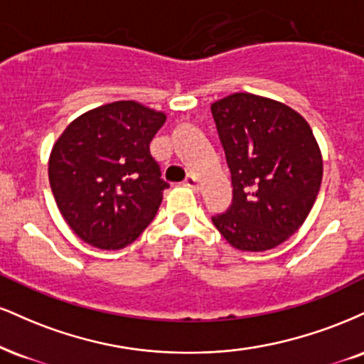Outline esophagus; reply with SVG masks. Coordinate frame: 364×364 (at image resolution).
Returning a JSON list of instances; mask_svg holds the SVG:
<instances>
[{
    "label": "esophagus",
    "mask_w": 364,
    "mask_h": 364,
    "mask_svg": "<svg viewBox=\"0 0 364 364\" xmlns=\"http://www.w3.org/2000/svg\"><path fill=\"white\" fill-rule=\"evenodd\" d=\"M185 185L188 188H191V190L196 191L200 188V181H198V178H196L193 173H188L186 174V179H185Z\"/></svg>",
    "instance_id": "esophagus-1"
}]
</instances>
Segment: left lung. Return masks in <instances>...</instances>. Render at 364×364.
<instances>
[{"label": "left lung", "mask_w": 364, "mask_h": 364, "mask_svg": "<svg viewBox=\"0 0 364 364\" xmlns=\"http://www.w3.org/2000/svg\"><path fill=\"white\" fill-rule=\"evenodd\" d=\"M234 198L213 225L239 251L261 252L295 234L322 183V154L299 112L277 100L234 93L212 103Z\"/></svg>", "instance_id": "obj_1"}]
</instances>
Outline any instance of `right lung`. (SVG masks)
Segmentation results:
<instances>
[{"mask_svg": "<svg viewBox=\"0 0 364 364\" xmlns=\"http://www.w3.org/2000/svg\"><path fill=\"white\" fill-rule=\"evenodd\" d=\"M166 113L113 102L65 127L49 157L52 193L77 237L105 251L132 244L169 188L149 151Z\"/></svg>", "mask_w": 364, "mask_h": 364, "instance_id": "add662e5", "label": "right lung"}]
</instances>
